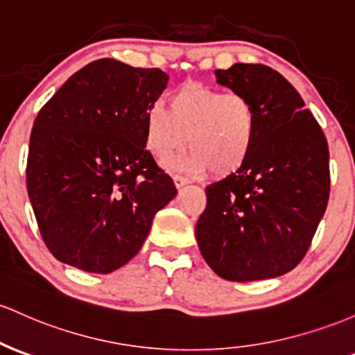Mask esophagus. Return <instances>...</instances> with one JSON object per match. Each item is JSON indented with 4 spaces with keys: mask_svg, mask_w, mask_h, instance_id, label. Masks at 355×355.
<instances>
[{
    "mask_svg": "<svg viewBox=\"0 0 355 355\" xmlns=\"http://www.w3.org/2000/svg\"><path fill=\"white\" fill-rule=\"evenodd\" d=\"M173 182H175V187H177V189H182V187L189 184V180H187V178H184V177H180V175H175Z\"/></svg>",
    "mask_w": 355,
    "mask_h": 355,
    "instance_id": "esophagus-1",
    "label": "esophagus"
}]
</instances>
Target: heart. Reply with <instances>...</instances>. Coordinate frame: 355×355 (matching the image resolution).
<instances>
[{
	"label": "heart",
	"mask_w": 355,
	"mask_h": 355,
	"mask_svg": "<svg viewBox=\"0 0 355 355\" xmlns=\"http://www.w3.org/2000/svg\"><path fill=\"white\" fill-rule=\"evenodd\" d=\"M168 111L150 106L143 116V136L148 153L165 162L187 145L189 155L171 166L200 175L234 173L248 162L256 141L258 119L252 104L241 94L200 83H185L168 94Z\"/></svg>",
	"instance_id": "b5f03b06"
}]
</instances>
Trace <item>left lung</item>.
Segmentation results:
<instances>
[{"label":"left lung","mask_w":355,"mask_h":355,"mask_svg":"<svg viewBox=\"0 0 355 355\" xmlns=\"http://www.w3.org/2000/svg\"><path fill=\"white\" fill-rule=\"evenodd\" d=\"M214 73L217 84L252 104L258 131L248 162L205 189L198 248L229 282L276 278L303 259L325 214V135L297 89L271 67L234 64Z\"/></svg>","instance_id":"1"}]
</instances>
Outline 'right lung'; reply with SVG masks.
<instances>
[{
  "instance_id": "add662e5",
  "label": "right lung",
  "mask_w": 355,
  "mask_h": 355,
  "mask_svg": "<svg viewBox=\"0 0 355 355\" xmlns=\"http://www.w3.org/2000/svg\"><path fill=\"white\" fill-rule=\"evenodd\" d=\"M166 83L159 69L99 58L38 112L26 189L46 248L62 263L101 275L124 266L177 196L143 136L145 111Z\"/></svg>"
}]
</instances>
